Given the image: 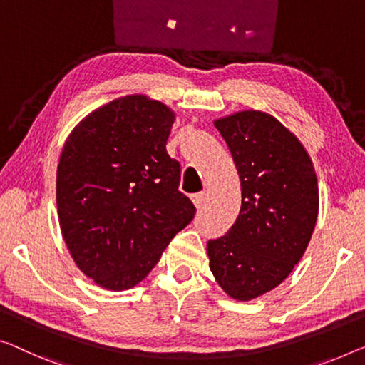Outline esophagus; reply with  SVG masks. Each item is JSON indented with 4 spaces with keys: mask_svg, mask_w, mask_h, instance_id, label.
Returning <instances> with one entry per match:
<instances>
[{
    "mask_svg": "<svg viewBox=\"0 0 365 365\" xmlns=\"http://www.w3.org/2000/svg\"><path fill=\"white\" fill-rule=\"evenodd\" d=\"M192 200H193V203H195V206H197L198 210H203L205 205H206V193L193 195Z\"/></svg>",
    "mask_w": 365,
    "mask_h": 365,
    "instance_id": "esophagus-1",
    "label": "esophagus"
}]
</instances>
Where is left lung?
<instances>
[{
	"label": "left lung",
	"mask_w": 365,
	"mask_h": 365,
	"mask_svg": "<svg viewBox=\"0 0 365 365\" xmlns=\"http://www.w3.org/2000/svg\"><path fill=\"white\" fill-rule=\"evenodd\" d=\"M232 154L242 203L235 225L208 241L210 270L237 302L274 290L300 262L317 225L313 162L279 119L244 110L215 121Z\"/></svg>",
	"instance_id": "1"
}]
</instances>
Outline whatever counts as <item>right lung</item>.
Listing matches in <instances>:
<instances>
[{
    "label": "right lung",
    "mask_w": 365,
    "mask_h": 365,
    "mask_svg": "<svg viewBox=\"0 0 365 365\" xmlns=\"http://www.w3.org/2000/svg\"><path fill=\"white\" fill-rule=\"evenodd\" d=\"M175 113L145 95L113 100L81 119L57 167V211L73 262L106 290H128L195 216L165 144Z\"/></svg>",
    "instance_id": "obj_1"
}]
</instances>
